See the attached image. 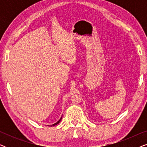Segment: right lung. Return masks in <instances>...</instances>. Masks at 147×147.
I'll return each instance as SVG.
<instances>
[{
	"label": "right lung",
	"instance_id": "1",
	"mask_svg": "<svg viewBox=\"0 0 147 147\" xmlns=\"http://www.w3.org/2000/svg\"><path fill=\"white\" fill-rule=\"evenodd\" d=\"M61 118H62V117H61ZM61 118H60V119H59V121H57V122H56V123H55V124H53V125H51V126H55V125H57V124H59V122H61Z\"/></svg>",
	"mask_w": 147,
	"mask_h": 147
}]
</instances>
